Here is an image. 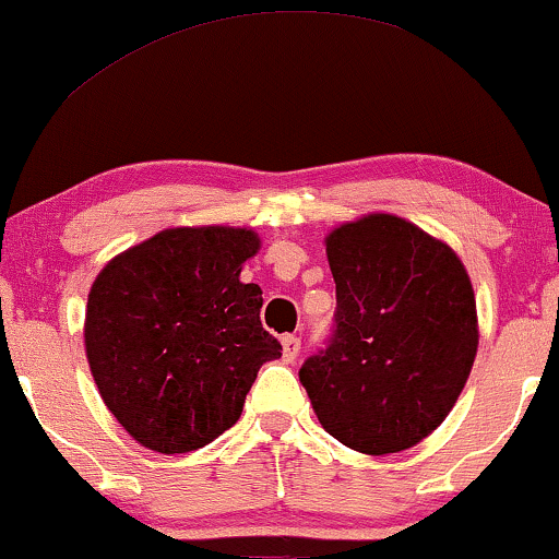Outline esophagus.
<instances>
[{"label":"esophagus","instance_id":"34e87169","mask_svg":"<svg viewBox=\"0 0 559 559\" xmlns=\"http://www.w3.org/2000/svg\"><path fill=\"white\" fill-rule=\"evenodd\" d=\"M298 353H300V340L295 337V334H285V337H282V356H285L287 364H293V360L298 358Z\"/></svg>","mask_w":559,"mask_h":559}]
</instances>
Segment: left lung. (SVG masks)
<instances>
[{
  "label": "left lung",
  "mask_w": 559,
  "mask_h": 559,
  "mask_svg": "<svg viewBox=\"0 0 559 559\" xmlns=\"http://www.w3.org/2000/svg\"><path fill=\"white\" fill-rule=\"evenodd\" d=\"M334 332L298 377L319 424L366 455L408 450L448 418L478 347L455 251L392 214L332 229Z\"/></svg>",
  "instance_id": "8db88e82"
}]
</instances>
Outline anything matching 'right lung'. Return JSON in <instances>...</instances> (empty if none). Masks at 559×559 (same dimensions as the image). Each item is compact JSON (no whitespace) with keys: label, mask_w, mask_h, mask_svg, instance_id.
<instances>
[{"label":"right lung","mask_w":559,"mask_h":559,"mask_svg":"<svg viewBox=\"0 0 559 559\" xmlns=\"http://www.w3.org/2000/svg\"><path fill=\"white\" fill-rule=\"evenodd\" d=\"M261 240L242 227H173L115 255L85 308V356L111 416L143 448L214 442L282 345L261 326V287L240 269Z\"/></svg>","instance_id":"add662e5"}]
</instances>
